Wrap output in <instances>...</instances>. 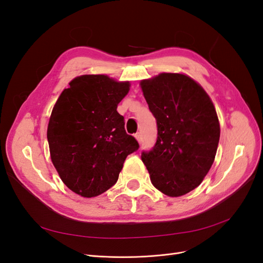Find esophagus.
<instances>
[{
    "label": "esophagus",
    "instance_id": "esophagus-1",
    "mask_svg": "<svg viewBox=\"0 0 263 263\" xmlns=\"http://www.w3.org/2000/svg\"><path fill=\"white\" fill-rule=\"evenodd\" d=\"M135 138L138 140V142H141V135H140V133L135 134Z\"/></svg>",
    "mask_w": 263,
    "mask_h": 263
}]
</instances>
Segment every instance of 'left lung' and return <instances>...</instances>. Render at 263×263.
Wrapping results in <instances>:
<instances>
[{"mask_svg":"<svg viewBox=\"0 0 263 263\" xmlns=\"http://www.w3.org/2000/svg\"><path fill=\"white\" fill-rule=\"evenodd\" d=\"M150 112L157 121L158 137L142 151L154 186L177 197L201 184L216 156L219 122L203 87L181 73H160L140 82Z\"/></svg>","mask_w":263,"mask_h":263,"instance_id":"obj_1","label":"left lung"}]
</instances>
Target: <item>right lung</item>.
Instances as JSON below:
<instances>
[{
	"label": "right lung",
	"mask_w": 263,
	"mask_h": 263,
	"mask_svg": "<svg viewBox=\"0 0 263 263\" xmlns=\"http://www.w3.org/2000/svg\"><path fill=\"white\" fill-rule=\"evenodd\" d=\"M129 86L104 74L77 77L52 108L47 129L51 161L62 182L83 197L112 187L126 157L139 148L117 112Z\"/></svg>",
	"instance_id": "right-lung-1"
}]
</instances>
